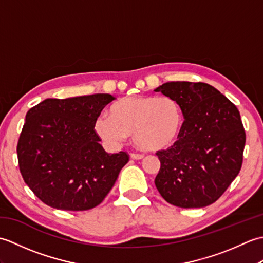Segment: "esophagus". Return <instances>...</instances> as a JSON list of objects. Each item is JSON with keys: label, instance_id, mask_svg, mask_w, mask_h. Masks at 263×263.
<instances>
[{"label": "esophagus", "instance_id": "obj_1", "mask_svg": "<svg viewBox=\"0 0 263 263\" xmlns=\"http://www.w3.org/2000/svg\"><path fill=\"white\" fill-rule=\"evenodd\" d=\"M130 157L132 159H136V160H140L143 158V155H140V154H136V153H132L130 154Z\"/></svg>", "mask_w": 263, "mask_h": 263}]
</instances>
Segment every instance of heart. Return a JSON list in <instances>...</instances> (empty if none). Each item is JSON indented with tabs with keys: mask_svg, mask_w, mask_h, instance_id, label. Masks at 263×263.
<instances>
[{
	"mask_svg": "<svg viewBox=\"0 0 263 263\" xmlns=\"http://www.w3.org/2000/svg\"><path fill=\"white\" fill-rule=\"evenodd\" d=\"M109 115H99L95 131L111 148L133 135L136 146L148 152L172 147L180 137L182 111L174 99L127 96L110 106Z\"/></svg>",
	"mask_w": 263,
	"mask_h": 263,
	"instance_id": "obj_1",
	"label": "heart"
}]
</instances>
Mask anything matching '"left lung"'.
Here are the masks:
<instances>
[{"instance_id":"1","label":"left lung","mask_w":263,"mask_h":263,"mask_svg":"<svg viewBox=\"0 0 263 263\" xmlns=\"http://www.w3.org/2000/svg\"><path fill=\"white\" fill-rule=\"evenodd\" d=\"M155 91L174 99L184 116L177 141L156 154L160 160L156 187L181 208L214 203L242 167L245 131L238 109L203 82H166Z\"/></svg>"}]
</instances>
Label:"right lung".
Listing matches in <instances>:
<instances>
[{
  "label": "right lung",
  "mask_w": 263,
  "mask_h": 263,
  "mask_svg": "<svg viewBox=\"0 0 263 263\" xmlns=\"http://www.w3.org/2000/svg\"><path fill=\"white\" fill-rule=\"evenodd\" d=\"M114 99L109 93L48 98L28 110L16 147L18 163L25 183L44 203L88 210L113 187L128 155L106 153L93 126Z\"/></svg>",
  "instance_id": "right-lung-1"
}]
</instances>
